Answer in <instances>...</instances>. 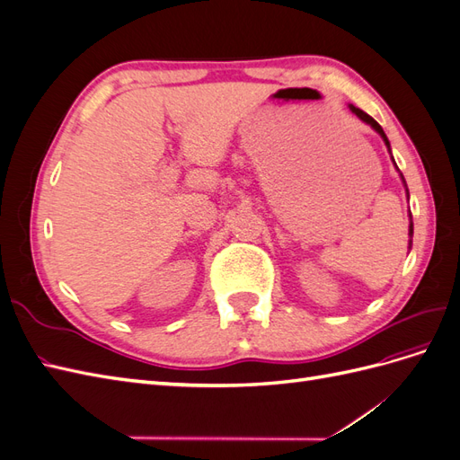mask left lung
Listing matches in <instances>:
<instances>
[{
  "mask_svg": "<svg viewBox=\"0 0 460 460\" xmlns=\"http://www.w3.org/2000/svg\"><path fill=\"white\" fill-rule=\"evenodd\" d=\"M349 109L353 111V113H355V115H357L360 120L367 122V124H370V127H372L376 132H378V134L382 136V140L385 142V146H387V149H389V140H387V136H385V132H384V128L380 127V124L376 122V120H374L370 115H367L365 111H360L358 107H355V105H349ZM389 151H392V149H389ZM392 159H394V157H392ZM394 163H395V161H394ZM401 178H402V174H401ZM402 182H405V180H402ZM407 193H409V191H407ZM409 234L412 235V222H411V226H409Z\"/></svg>",
  "mask_w": 460,
  "mask_h": 460,
  "instance_id": "8db88e82",
  "label": "left lung"
}]
</instances>
